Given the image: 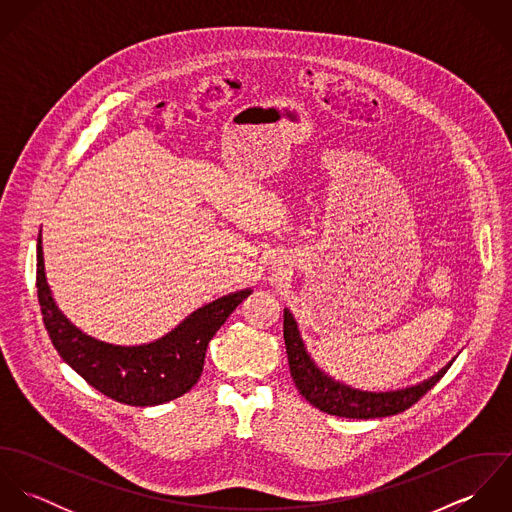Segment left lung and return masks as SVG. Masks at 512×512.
Wrapping results in <instances>:
<instances>
[{
  "label": "left lung",
  "mask_w": 512,
  "mask_h": 512,
  "mask_svg": "<svg viewBox=\"0 0 512 512\" xmlns=\"http://www.w3.org/2000/svg\"><path fill=\"white\" fill-rule=\"evenodd\" d=\"M284 341H286L290 372L299 394L311 406L339 418L370 420V418H386V416L400 414L410 406H414L430 388H434L439 378L451 366V363L443 366L436 376H432L430 380L418 386L376 394V392H363V390L343 386L341 382H335L333 378H329L313 365V361L305 353L297 325L288 309H284Z\"/></svg>",
  "instance_id": "left-lung-1"
}]
</instances>
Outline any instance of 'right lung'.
<instances>
[{
  "label": "right lung",
  "instance_id": "1",
  "mask_svg": "<svg viewBox=\"0 0 512 512\" xmlns=\"http://www.w3.org/2000/svg\"><path fill=\"white\" fill-rule=\"evenodd\" d=\"M248 295L242 290L220 297L155 343L108 345L78 331L57 309L45 282L41 234L37 240V297L53 347L92 388L120 404L157 406L189 392L203 372L209 341Z\"/></svg>",
  "mask_w": 512,
  "mask_h": 512
}]
</instances>
